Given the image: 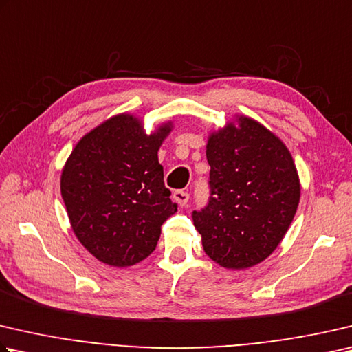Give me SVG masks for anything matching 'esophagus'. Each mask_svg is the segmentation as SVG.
Segmentation results:
<instances>
[{
  "mask_svg": "<svg viewBox=\"0 0 352 352\" xmlns=\"http://www.w3.org/2000/svg\"><path fill=\"white\" fill-rule=\"evenodd\" d=\"M174 200L180 204V206H186L189 201V194L184 192V190H175L174 192Z\"/></svg>",
  "mask_w": 352,
  "mask_h": 352,
  "instance_id": "obj_1",
  "label": "esophagus"
}]
</instances>
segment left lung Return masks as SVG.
I'll return each instance as SVG.
<instances>
[{"instance_id": "8db88e82", "label": "left lung", "mask_w": 352, "mask_h": 352, "mask_svg": "<svg viewBox=\"0 0 352 352\" xmlns=\"http://www.w3.org/2000/svg\"><path fill=\"white\" fill-rule=\"evenodd\" d=\"M210 197L194 210L203 249L226 270H246L276 251L297 212L300 180L276 133L245 115L209 135Z\"/></svg>"}]
</instances>
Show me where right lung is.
<instances>
[{
	"label": "right lung",
	"mask_w": 352,
	"mask_h": 352,
	"mask_svg": "<svg viewBox=\"0 0 352 352\" xmlns=\"http://www.w3.org/2000/svg\"><path fill=\"white\" fill-rule=\"evenodd\" d=\"M172 131L146 133L131 113L82 137L61 172V197L76 239L103 263L126 267L154 252L162 225L177 212L164 188L158 149Z\"/></svg>",
	"instance_id": "add662e5"
}]
</instances>
